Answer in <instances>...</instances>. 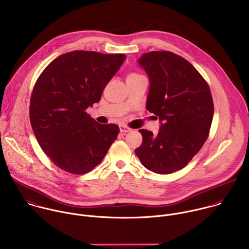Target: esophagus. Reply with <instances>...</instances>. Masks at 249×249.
<instances>
[{"instance_id":"1","label":"esophagus","mask_w":249,"mask_h":249,"mask_svg":"<svg viewBox=\"0 0 249 249\" xmlns=\"http://www.w3.org/2000/svg\"><path fill=\"white\" fill-rule=\"evenodd\" d=\"M119 129H120V132H121V133H124V134L131 131V129H130L129 127L125 126V125H120V126H119Z\"/></svg>"}]
</instances>
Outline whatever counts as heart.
I'll list each match as a JSON object with an SVG mask.
<instances>
[{"label":"heart","mask_w":249,"mask_h":249,"mask_svg":"<svg viewBox=\"0 0 249 249\" xmlns=\"http://www.w3.org/2000/svg\"><path fill=\"white\" fill-rule=\"evenodd\" d=\"M132 75H137V74H132Z\"/></svg>","instance_id":"heart-1"}]
</instances>
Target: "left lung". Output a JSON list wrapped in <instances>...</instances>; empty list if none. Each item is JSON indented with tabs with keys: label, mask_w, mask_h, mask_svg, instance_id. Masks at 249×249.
Instances as JSON below:
<instances>
[{
	"label": "left lung",
	"mask_w": 249,
	"mask_h": 249,
	"mask_svg": "<svg viewBox=\"0 0 249 249\" xmlns=\"http://www.w3.org/2000/svg\"><path fill=\"white\" fill-rule=\"evenodd\" d=\"M150 81L146 108L157 115V135L141 129L135 153L146 168L169 174L183 168L200 151L211 128L214 103L208 84L184 58L168 51L145 53L138 59Z\"/></svg>",
	"instance_id": "left-lung-1"
}]
</instances>
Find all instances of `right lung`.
I'll list each match as a JSON object with an SVG mask.
<instances>
[{
    "label": "right lung",
    "instance_id": "1",
    "mask_svg": "<svg viewBox=\"0 0 249 249\" xmlns=\"http://www.w3.org/2000/svg\"><path fill=\"white\" fill-rule=\"evenodd\" d=\"M125 59L124 54L72 51L54 59L35 83L31 127L43 152L63 170L90 171L116 140V124H99L86 110L100 100Z\"/></svg>",
    "mask_w": 249,
    "mask_h": 249
}]
</instances>
